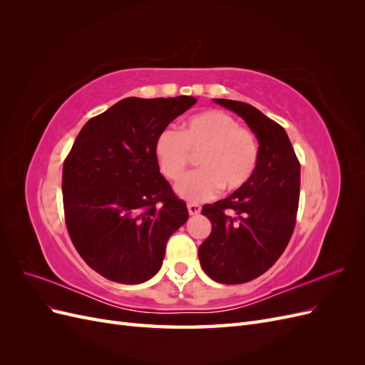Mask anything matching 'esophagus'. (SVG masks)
<instances>
[{
    "label": "esophagus",
    "instance_id": "obj_1",
    "mask_svg": "<svg viewBox=\"0 0 365 365\" xmlns=\"http://www.w3.org/2000/svg\"><path fill=\"white\" fill-rule=\"evenodd\" d=\"M187 210H189V213H190L192 216L200 215L201 205H200V204H195V202H190V204H187Z\"/></svg>",
    "mask_w": 365,
    "mask_h": 365
}]
</instances>
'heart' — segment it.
<instances>
[{"label":"heart","mask_w":365,"mask_h":365,"mask_svg":"<svg viewBox=\"0 0 365 365\" xmlns=\"http://www.w3.org/2000/svg\"><path fill=\"white\" fill-rule=\"evenodd\" d=\"M155 160L168 180H178L192 155L200 157L195 170L176 184L175 192L185 201H205L220 189L244 187L256 170L259 145L256 135L222 111H205L185 121L181 132L170 128L155 140Z\"/></svg>","instance_id":"b5f03b06"}]
</instances>
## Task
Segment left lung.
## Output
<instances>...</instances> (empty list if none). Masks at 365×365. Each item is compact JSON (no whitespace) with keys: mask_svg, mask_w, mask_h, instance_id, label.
Segmentation results:
<instances>
[{"mask_svg":"<svg viewBox=\"0 0 365 365\" xmlns=\"http://www.w3.org/2000/svg\"><path fill=\"white\" fill-rule=\"evenodd\" d=\"M215 102L245 120L259 141V158L250 181L225 200L205 204L212 233L197 256L210 279L239 284L267 272L292 236L300 197V163L286 130L244 102Z\"/></svg>","mask_w":365,"mask_h":365,"instance_id":"left-lung-1","label":"left lung"}]
</instances>
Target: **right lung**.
I'll return each mask as SVG.
<instances>
[{
    "mask_svg": "<svg viewBox=\"0 0 365 365\" xmlns=\"http://www.w3.org/2000/svg\"><path fill=\"white\" fill-rule=\"evenodd\" d=\"M195 103L190 96L128 97L77 135L62 172L65 222L77 252L105 279H152L169 237L189 219L153 149L160 132Z\"/></svg>",
    "mask_w": 365,
    "mask_h": 365,
    "instance_id": "obj_1",
    "label": "right lung"
}]
</instances>
